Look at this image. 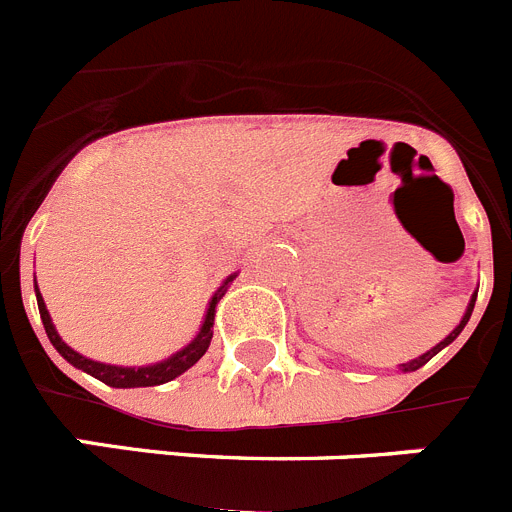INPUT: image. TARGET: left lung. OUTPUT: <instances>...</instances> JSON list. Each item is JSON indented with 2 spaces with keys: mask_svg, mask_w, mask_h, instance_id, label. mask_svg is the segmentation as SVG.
I'll use <instances>...</instances> for the list:
<instances>
[{
  "mask_svg": "<svg viewBox=\"0 0 512 512\" xmlns=\"http://www.w3.org/2000/svg\"><path fill=\"white\" fill-rule=\"evenodd\" d=\"M474 301H477V293H474V296H472V301H469V306H467V313H464V319H462V321H459V326H457V329L451 331V334H449V336H446L444 342H439V344H436V347H434V349H431V352L421 354V357H418V359H413V362H405V365H400V370H403V372H411V370H418V367H423V365H426L428 359L434 357V354H439V352H441V349H444V347H446V344H451V342H454V339H457V336H459V334H462V329H464V326H467L469 316H472V308H474Z\"/></svg>",
  "mask_w": 512,
  "mask_h": 512,
  "instance_id": "left-lung-1",
  "label": "left lung"
}]
</instances>
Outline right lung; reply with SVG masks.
Listing matches in <instances>:
<instances>
[{
    "mask_svg": "<svg viewBox=\"0 0 512 512\" xmlns=\"http://www.w3.org/2000/svg\"><path fill=\"white\" fill-rule=\"evenodd\" d=\"M232 278H234V275H232ZM232 278H227V283H224L222 288H219V293L211 298L209 311H206L204 326H201L199 336H196V339H193V342L188 344L186 349H181V352L173 354V357L165 359V362H158V365H150V367H137V370H135V367L101 365V362H94V359H86V357H81L78 352H73V349L68 347L66 342H63L61 336H58V331H55L53 321H50L48 308H45L43 296H40V290H35V296H38L40 319H43L45 334H48L50 344H53L58 352H61L63 359H68V362H71L73 367H78V370L89 372L91 377L101 380L104 385H109V388H150V385H163V382H168V380H173V377L183 375L188 367H193L201 357H204L206 349H209L211 334H214V308H216V303H219V298L224 296V288L232 283ZM35 288H38V285H35Z\"/></svg>",
    "mask_w": 512,
    "mask_h": 512,
    "instance_id": "add662e5",
    "label": "right lung"
}]
</instances>
